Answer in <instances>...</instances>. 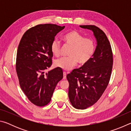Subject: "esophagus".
Returning a JSON list of instances; mask_svg holds the SVG:
<instances>
[{
    "label": "esophagus",
    "mask_w": 131,
    "mask_h": 131,
    "mask_svg": "<svg viewBox=\"0 0 131 131\" xmlns=\"http://www.w3.org/2000/svg\"><path fill=\"white\" fill-rule=\"evenodd\" d=\"M63 79L65 80L66 78V74H67V73L66 72H63Z\"/></svg>",
    "instance_id": "1"
}]
</instances>
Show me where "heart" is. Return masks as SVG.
Here are the masks:
<instances>
[{"mask_svg": "<svg viewBox=\"0 0 131 131\" xmlns=\"http://www.w3.org/2000/svg\"><path fill=\"white\" fill-rule=\"evenodd\" d=\"M62 40L66 45L70 46L69 57L55 60L54 65L56 67L69 70L76 66L78 62L80 65H84L90 61L94 54L95 43L94 40L84 37L76 30L66 33L63 36ZM50 49L55 57L60 55L61 44L57 40L52 41Z\"/></svg>", "mask_w": 131, "mask_h": 131, "instance_id": "heart-1", "label": "heart"}]
</instances>
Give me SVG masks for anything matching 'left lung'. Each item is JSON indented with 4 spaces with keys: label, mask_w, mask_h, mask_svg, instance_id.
Listing matches in <instances>:
<instances>
[{
    "label": "left lung",
    "mask_w": 131,
    "mask_h": 131,
    "mask_svg": "<svg viewBox=\"0 0 131 131\" xmlns=\"http://www.w3.org/2000/svg\"><path fill=\"white\" fill-rule=\"evenodd\" d=\"M93 31L97 46L93 57L82 67L66 76L69 98L77 109H85L100 99L109 83L113 63L110 42L102 30L95 25H80Z\"/></svg>",
    "instance_id": "left-lung-1"
}]
</instances>
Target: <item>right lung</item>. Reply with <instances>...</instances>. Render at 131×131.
Segmentation results:
<instances>
[{
	"mask_svg": "<svg viewBox=\"0 0 131 131\" xmlns=\"http://www.w3.org/2000/svg\"><path fill=\"white\" fill-rule=\"evenodd\" d=\"M64 28L55 24H40L26 30L19 41L15 63L19 84L36 106L42 107L50 103L57 84L63 78L61 68L45 72L52 65L51 44Z\"/></svg>",
	"mask_w": 131,
	"mask_h": 131,
	"instance_id": "right-lung-1",
	"label": "right lung"
}]
</instances>
